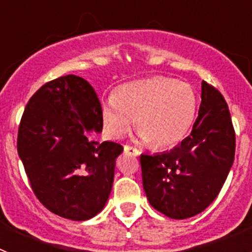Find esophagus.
I'll return each instance as SVG.
<instances>
[{
	"label": "esophagus",
	"instance_id": "34e87169",
	"mask_svg": "<svg viewBox=\"0 0 252 252\" xmlns=\"http://www.w3.org/2000/svg\"><path fill=\"white\" fill-rule=\"evenodd\" d=\"M124 151H125V154L133 155V157H137V155H140V151L137 150L136 148H132V146H128V145H125Z\"/></svg>",
	"mask_w": 252,
	"mask_h": 252
}]
</instances>
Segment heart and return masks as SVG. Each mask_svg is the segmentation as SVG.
Returning <instances> with one entry per match:
<instances>
[{"mask_svg":"<svg viewBox=\"0 0 252 252\" xmlns=\"http://www.w3.org/2000/svg\"><path fill=\"white\" fill-rule=\"evenodd\" d=\"M198 98L188 83L173 78L154 77L119 86L101 103L103 132L120 140L131 130L155 149H168L183 141L194 124Z\"/></svg>","mask_w":252,"mask_h":252,"instance_id":"b5f03b06","label":"heart"}]
</instances>
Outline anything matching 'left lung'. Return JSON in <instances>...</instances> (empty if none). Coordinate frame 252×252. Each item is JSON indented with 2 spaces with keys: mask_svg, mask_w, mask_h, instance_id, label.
I'll list each match as a JSON object with an SVG mask.
<instances>
[{
  "mask_svg": "<svg viewBox=\"0 0 252 252\" xmlns=\"http://www.w3.org/2000/svg\"><path fill=\"white\" fill-rule=\"evenodd\" d=\"M192 132L179 146L142 154V186L154 208L174 220L193 217L212 203L235 160V131L223 95L202 82Z\"/></svg>",
  "mask_w": 252,
  "mask_h": 252,
  "instance_id": "left-lung-1",
  "label": "left lung"
}]
</instances>
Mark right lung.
I'll list each match as a JSON object with an SVG mask.
<instances>
[{
	"label": "right lung",
	"instance_id": "add662e5",
	"mask_svg": "<svg viewBox=\"0 0 252 252\" xmlns=\"http://www.w3.org/2000/svg\"><path fill=\"white\" fill-rule=\"evenodd\" d=\"M99 132L101 103L83 78H57L28 102L17 153L35 195L50 212L86 221L106 206L124 148L94 141L93 133Z\"/></svg>",
	"mask_w": 252,
	"mask_h": 252
}]
</instances>
